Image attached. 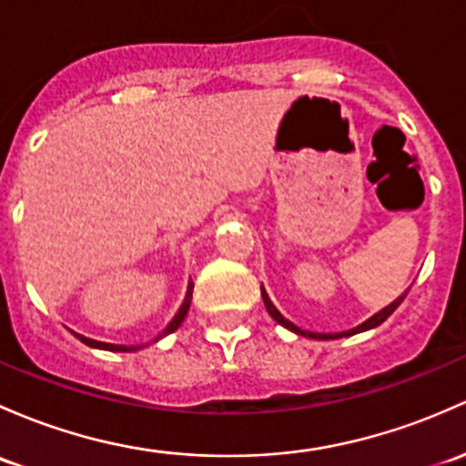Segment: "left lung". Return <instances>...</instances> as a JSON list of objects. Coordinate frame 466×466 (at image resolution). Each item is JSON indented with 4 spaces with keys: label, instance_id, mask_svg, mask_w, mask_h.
<instances>
[{
    "label": "left lung",
    "instance_id": "left-lung-1",
    "mask_svg": "<svg viewBox=\"0 0 466 466\" xmlns=\"http://www.w3.org/2000/svg\"><path fill=\"white\" fill-rule=\"evenodd\" d=\"M409 292V290H406ZM406 292L401 297H398L395 299L393 303H390V306H386L384 310H380L377 312V315H373L370 317L369 321H364L361 323V326H357V328H352V330H349V332H337V335H319V332H306V330H301V328H297L295 323H290L286 319V317L281 315V312L277 310V308L272 306V301H270V297L266 295V290H263L261 288V297H263V303H266V308H268V312H270V317L277 323H281L283 328H288V330H292V332H297V335H301V337H312V339H339V337H350V335H355V332H364V330H370V328H375V326H380L381 321H386L389 319L390 315H393L395 310H398V306L401 301H404V297H406Z\"/></svg>",
    "mask_w": 466,
    "mask_h": 466
}]
</instances>
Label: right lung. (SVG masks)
<instances>
[{"label": "right lung", "mask_w": 466, "mask_h": 466, "mask_svg": "<svg viewBox=\"0 0 466 466\" xmlns=\"http://www.w3.org/2000/svg\"><path fill=\"white\" fill-rule=\"evenodd\" d=\"M192 290H194V283H189V288H187V297H185V301H183V306H180V310L176 312V317L174 319H171V323L167 328H165L163 330V335H158L156 337L154 341H158L160 337H165V335H169V332H174L176 328L180 326V323H183V319H185V315H187V310H189V303H192ZM82 339V344H86V346H91V349H102V350H114V352H131V350H138L140 346H114V344H102V341H93V339H86V337H82V335H77Z\"/></svg>", "instance_id": "1"}]
</instances>
